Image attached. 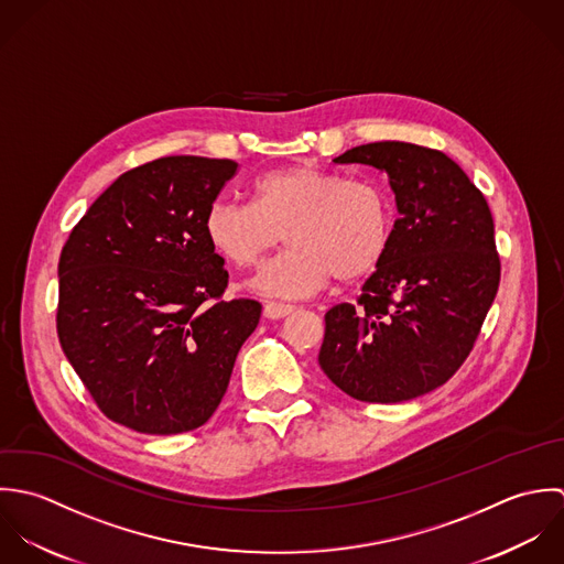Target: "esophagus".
I'll use <instances>...</instances> for the list:
<instances>
[{"mask_svg": "<svg viewBox=\"0 0 564 564\" xmlns=\"http://www.w3.org/2000/svg\"><path fill=\"white\" fill-rule=\"evenodd\" d=\"M296 307L294 305H285V303H274V301H268L263 305V316L265 318H272V321H279V318H285L294 312Z\"/></svg>", "mask_w": 564, "mask_h": 564, "instance_id": "1", "label": "esophagus"}]
</instances>
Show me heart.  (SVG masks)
Instances as JSON below:
<instances>
[{
  "label": "heart",
  "mask_w": 564,
  "mask_h": 564,
  "mask_svg": "<svg viewBox=\"0 0 564 564\" xmlns=\"http://www.w3.org/2000/svg\"><path fill=\"white\" fill-rule=\"evenodd\" d=\"M392 228L394 207L383 185L310 163L261 174L250 205L216 198L205 214L209 246L237 270L254 268L285 235L290 248L252 279L257 292L279 299L312 296L334 276L370 274L390 248Z\"/></svg>",
  "instance_id": "1"
}]
</instances>
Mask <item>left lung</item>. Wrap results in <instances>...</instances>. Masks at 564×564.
Here are the masks:
<instances>
[{"label":"left lung","instance_id":"left-lung-1","mask_svg":"<svg viewBox=\"0 0 564 564\" xmlns=\"http://www.w3.org/2000/svg\"><path fill=\"white\" fill-rule=\"evenodd\" d=\"M334 163L383 172L399 218L357 307L327 312L318 364L357 401L416 399L462 366L495 301L501 265L488 203L453 159L423 145L377 141Z\"/></svg>","mask_w":564,"mask_h":564}]
</instances>
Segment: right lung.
Returning a JSON list of instances; mask_svg holds the SVG:
<instances>
[{"label":"right lung","mask_w":564,"mask_h":564,"mask_svg":"<svg viewBox=\"0 0 564 564\" xmlns=\"http://www.w3.org/2000/svg\"><path fill=\"white\" fill-rule=\"evenodd\" d=\"M237 163L163 156L121 174L72 230L58 261L56 329L98 408L170 436L218 410L257 301H223L225 259L205 214Z\"/></svg>","instance_id":"right-lung-1"}]
</instances>
